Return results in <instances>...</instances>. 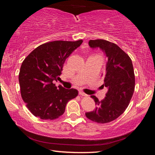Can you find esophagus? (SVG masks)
<instances>
[{
  "label": "esophagus",
  "mask_w": 155,
  "mask_h": 155,
  "mask_svg": "<svg viewBox=\"0 0 155 155\" xmlns=\"http://www.w3.org/2000/svg\"><path fill=\"white\" fill-rule=\"evenodd\" d=\"M79 94L81 96H87V95L86 94H85L84 92H83V91H79Z\"/></svg>",
  "instance_id": "1"
}]
</instances>
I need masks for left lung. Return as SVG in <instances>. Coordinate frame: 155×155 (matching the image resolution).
Here are the masks:
<instances>
[{
	"mask_svg": "<svg viewBox=\"0 0 155 155\" xmlns=\"http://www.w3.org/2000/svg\"><path fill=\"white\" fill-rule=\"evenodd\" d=\"M89 45L101 48L108 58L103 85L108 91L101 101L91 96L97 107L85 115L91 121L104 124L117 119L129 104L135 90L134 70L129 56L115 44L101 39L90 40Z\"/></svg>",
	"mask_w": 155,
	"mask_h": 155,
	"instance_id": "1",
	"label": "left lung"
}]
</instances>
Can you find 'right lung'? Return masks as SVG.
<instances>
[{
    "instance_id": "right-lung-1",
    "label": "right lung",
    "mask_w": 155,
    "mask_h": 155,
    "mask_svg": "<svg viewBox=\"0 0 155 155\" xmlns=\"http://www.w3.org/2000/svg\"><path fill=\"white\" fill-rule=\"evenodd\" d=\"M82 43V40L50 41L37 47L23 61L19 73L21 96L35 117L58 118L68 102L78 96L75 89L57 87L52 81L60 79L65 59Z\"/></svg>"
}]
</instances>
